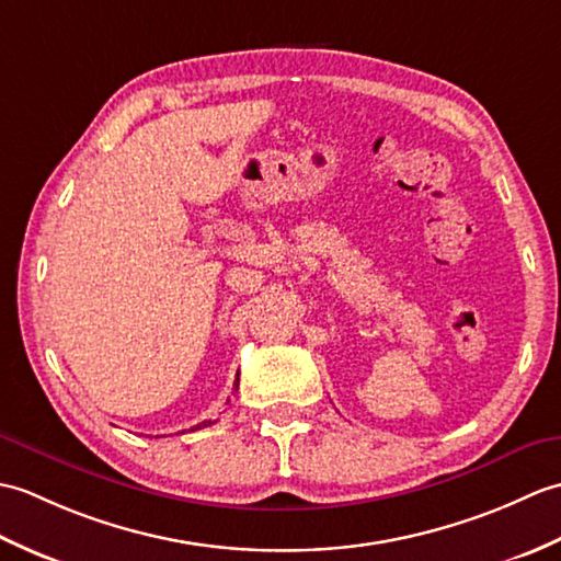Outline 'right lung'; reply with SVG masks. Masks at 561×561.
<instances>
[{"mask_svg": "<svg viewBox=\"0 0 561 561\" xmlns=\"http://www.w3.org/2000/svg\"><path fill=\"white\" fill-rule=\"evenodd\" d=\"M236 388H238V378H236ZM209 424H214L211 420H207V422H202V424H197L195 428H202V426H209Z\"/></svg>", "mask_w": 561, "mask_h": 561, "instance_id": "add662e5", "label": "right lung"}]
</instances>
